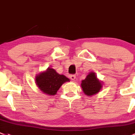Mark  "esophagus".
<instances>
[{"label": "esophagus", "mask_w": 135, "mask_h": 135, "mask_svg": "<svg viewBox=\"0 0 135 135\" xmlns=\"http://www.w3.org/2000/svg\"><path fill=\"white\" fill-rule=\"evenodd\" d=\"M69 78L71 79V80H74L75 79H76V76L75 75H69Z\"/></svg>", "instance_id": "34e87169"}]
</instances>
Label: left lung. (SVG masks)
Wrapping results in <instances>:
<instances>
[{"mask_svg": "<svg viewBox=\"0 0 135 135\" xmlns=\"http://www.w3.org/2000/svg\"><path fill=\"white\" fill-rule=\"evenodd\" d=\"M81 86L84 94L93 95L99 91L102 87L101 82L97 79L95 73H90L84 80H82Z\"/></svg>", "mask_w": 135, "mask_h": 135, "instance_id": "8db88e82", "label": "left lung"}]
</instances>
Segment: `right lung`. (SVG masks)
I'll return each instance as SVG.
<instances>
[{"label":"right lung","instance_id":"right-lung-1","mask_svg":"<svg viewBox=\"0 0 135 135\" xmlns=\"http://www.w3.org/2000/svg\"><path fill=\"white\" fill-rule=\"evenodd\" d=\"M36 80L40 90L51 95H55L63 83L69 81L66 76L58 74L51 68H48L46 71L38 75Z\"/></svg>","mask_w":135,"mask_h":135}]
</instances>
